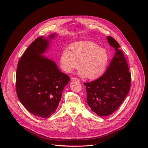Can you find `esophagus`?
<instances>
[{"label": "esophagus", "instance_id": "1", "mask_svg": "<svg viewBox=\"0 0 148 148\" xmlns=\"http://www.w3.org/2000/svg\"><path fill=\"white\" fill-rule=\"evenodd\" d=\"M71 81H78V82H79V79H78V78H77L71 77Z\"/></svg>", "mask_w": 148, "mask_h": 148}]
</instances>
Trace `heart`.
Masks as SVG:
<instances>
[{
  "label": "heart",
  "instance_id": "obj_1",
  "mask_svg": "<svg viewBox=\"0 0 148 148\" xmlns=\"http://www.w3.org/2000/svg\"><path fill=\"white\" fill-rule=\"evenodd\" d=\"M70 50H65L61 55L60 64L63 71L71 73L79 66V75L90 79L99 78L106 71L110 54L97 43L90 41L75 42L70 46Z\"/></svg>",
  "mask_w": 148,
  "mask_h": 148
}]
</instances>
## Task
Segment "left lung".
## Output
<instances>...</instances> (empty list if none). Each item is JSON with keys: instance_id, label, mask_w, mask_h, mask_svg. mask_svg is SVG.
I'll return each mask as SVG.
<instances>
[{"instance_id": "1", "label": "left lung", "mask_w": 148, "mask_h": 148, "mask_svg": "<svg viewBox=\"0 0 148 148\" xmlns=\"http://www.w3.org/2000/svg\"><path fill=\"white\" fill-rule=\"evenodd\" d=\"M110 45L115 50L114 57L104 74L96 80L85 82L87 101L98 116H108L115 112L130 92L131 73L118 42L107 36Z\"/></svg>"}]
</instances>
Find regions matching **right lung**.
<instances>
[{
  "label": "right lung",
  "mask_w": 148,
  "mask_h": 148,
  "mask_svg": "<svg viewBox=\"0 0 148 148\" xmlns=\"http://www.w3.org/2000/svg\"><path fill=\"white\" fill-rule=\"evenodd\" d=\"M57 35L40 37L26 49L16 71V92L23 106L33 115L48 118L59 105L62 91L70 80L56 63L44 56Z\"/></svg>",
  "instance_id": "1"
}]
</instances>
